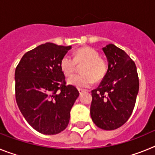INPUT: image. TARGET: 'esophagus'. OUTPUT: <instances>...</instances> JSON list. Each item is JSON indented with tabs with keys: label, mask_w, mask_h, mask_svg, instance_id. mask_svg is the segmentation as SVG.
<instances>
[{
	"label": "esophagus",
	"mask_w": 155,
	"mask_h": 155,
	"mask_svg": "<svg viewBox=\"0 0 155 155\" xmlns=\"http://www.w3.org/2000/svg\"><path fill=\"white\" fill-rule=\"evenodd\" d=\"M78 91H79V93H80V94H81L82 92H84V89H81V88H78Z\"/></svg>",
	"instance_id": "34e87169"
}]
</instances>
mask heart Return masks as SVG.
Instances as JSON below:
<instances>
[{"instance_id": "heart-1", "label": "heart", "mask_w": 155, "mask_h": 155, "mask_svg": "<svg viewBox=\"0 0 155 155\" xmlns=\"http://www.w3.org/2000/svg\"><path fill=\"white\" fill-rule=\"evenodd\" d=\"M96 50L90 46L79 48L73 53V57L65 55L61 61V71L66 76H71L76 71L78 65L81 68L80 74L74 75L68 79V84L78 87H87L94 81H100L108 72L107 61L99 57Z\"/></svg>"}]
</instances>
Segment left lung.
<instances>
[{
    "label": "left lung",
    "instance_id": "obj_1",
    "mask_svg": "<svg viewBox=\"0 0 155 155\" xmlns=\"http://www.w3.org/2000/svg\"><path fill=\"white\" fill-rule=\"evenodd\" d=\"M109 68L96 89L91 91L90 113L94 124L105 130L122 127L130 117L139 91L135 63L113 44L103 48Z\"/></svg>",
    "mask_w": 155,
    "mask_h": 155
}]
</instances>
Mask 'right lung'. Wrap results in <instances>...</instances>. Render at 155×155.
<instances>
[{"label":"right lung","mask_w":155,"mask_h":155,"mask_svg":"<svg viewBox=\"0 0 155 155\" xmlns=\"http://www.w3.org/2000/svg\"><path fill=\"white\" fill-rule=\"evenodd\" d=\"M71 48L46 42L25 53L16 67V102L25 120L41 134L64 130L79 95L74 86L66 84L60 66Z\"/></svg>","instance_id":"add662e5"}]
</instances>
